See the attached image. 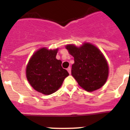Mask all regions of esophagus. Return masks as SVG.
<instances>
[{
  "mask_svg": "<svg viewBox=\"0 0 130 130\" xmlns=\"http://www.w3.org/2000/svg\"><path fill=\"white\" fill-rule=\"evenodd\" d=\"M67 71L69 72V74H71V67H68V68H67Z\"/></svg>",
  "mask_w": 130,
  "mask_h": 130,
  "instance_id": "obj_1",
  "label": "esophagus"
}]
</instances>
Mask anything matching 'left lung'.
I'll return each mask as SVG.
<instances>
[{
  "mask_svg": "<svg viewBox=\"0 0 130 130\" xmlns=\"http://www.w3.org/2000/svg\"><path fill=\"white\" fill-rule=\"evenodd\" d=\"M65 48L74 57L71 75L78 84L88 92L103 86L109 76V65L102 52L88 42L79 47L67 44Z\"/></svg>",
  "mask_w": 130,
  "mask_h": 130,
  "instance_id": "obj_1",
  "label": "left lung"
}]
</instances>
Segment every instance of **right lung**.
Here are the masks:
<instances>
[{
  "instance_id": "1",
  "label": "right lung",
  "mask_w": 130,
  "mask_h": 130,
  "mask_svg": "<svg viewBox=\"0 0 130 130\" xmlns=\"http://www.w3.org/2000/svg\"><path fill=\"white\" fill-rule=\"evenodd\" d=\"M58 48H42L34 53L26 67V77L34 90L45 95L55 92L69 75L56 59Z\"/></svg>"
}]
</instances>
